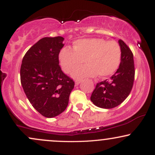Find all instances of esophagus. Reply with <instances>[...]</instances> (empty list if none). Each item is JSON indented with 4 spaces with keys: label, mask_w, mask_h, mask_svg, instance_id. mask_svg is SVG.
Listing matches in <instances>:
<instances>
[{
    "label": "esophagus",
    "mask_w": 155,
    "mask_h": 155,
    "mask_svg": "<svg viewBox=\"0 0 155 155\" xmlns=\"http://www.w3.org/2000/svg\"><path fill=\"white\" fill-rule=\"evenodd\" d=\"M81 79H76L75 80V84H76V85H78L81 82Z\"/></svg>",
    "instance_id": "obj_1"
}]
</instances>
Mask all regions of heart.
Wrapping results in <instances>:
<instances>
[{"instance_id": "obj_1", "label": "heart", "mask_w": 155, "mask_h": 155, "mask_svg": "<svg viewBox=\"0 0 155 155\" xmlns=\"http://www.w3.org/2000/svg\"><path fill=\"white\" fill-rule=\"evenodd\" d=\"M122 47L117 41L104 38H83L73 44V50L65 47L59 53V62L65 74H71L82 63L85 65L73 74L76 79L97 75L111 76L118 70L122 60Z\"/></svg>"}]
</instances>
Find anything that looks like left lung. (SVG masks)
<instances>
[{
	"instance_id": "1",
	"label": "left lung",
	"mask_w": 155,
	"mask_h": 155,
	"mask_svg": "<svg viewBox=\"0 0 155 155\" xmlns=\"http://www.w3.org/2000/svg\"><path fill=\"white\" fill-rule=\"evenodd\" d=\"M122 47V60L118 70L110 78L97 83L90 100L97 107L112 108L120 105L130 95L135 79L133 54L128 46L119 40Z\"/></svg>"
}]
</instances>
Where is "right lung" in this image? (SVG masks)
<instances>
[{
    "mask_svg": "<svg viewBox=\"0 0 155 155\" xmlns=\"http://www.w3.org/2000/svg\"><path fill=\"white\" fill-rule=\"evenodd\" d=\"M63 40L61 36L40 39L25 53L20 68L27 97L37 111L48 118L65 111L75 84L59 65Z\"/></svg>",
    "mask_w": 155,
    "mask_h": 155,
    "instance_id": "obj_1",
    "label": "right lung"
}]
</instances>
